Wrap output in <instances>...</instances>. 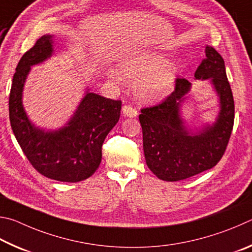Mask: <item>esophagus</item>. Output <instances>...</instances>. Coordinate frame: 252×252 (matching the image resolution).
<instances>
[{
	"instance_id": "1",
	"label": "esophagus",
	"mask_w": 252,
	"mask_h": 252,
	"mask_svg": "<svg viewBox=\"0 0 252 252\" xmlns=\"http://www.w3.org/2000/svg\"><path fill=\"white\" fill-rule=\"evenodd\" d=\"M122 112L124 114V116H127V117H136L138 115L137 109L133 107V106H130V105L123 106Z\"/></svg>"
}]
</instances>
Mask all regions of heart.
I'll return each mask as SVG.
<instances>
[{"label":"heart","instance_id":"1","mask_svg":"<svg viewBox=\"0 0 252 252\" xmlns=\"http://www.w3.org/2000/svg\"><path fill=\"white\" fill-rule=\"evenodd\" d=\"M119 73L124 78L135 81L136 96L147 103L164 99L174 91L176 66L155 53L123 61ZM115 78L121 79L117 75Z\"/></svg>","mask_w":252,"mask_h":252}]
</instances>
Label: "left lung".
<instances>
[{
    "mask_svg": "<svg viewBox=\"0 0 252 252\" xmlns=\"http://www.w3.org/2000/svg\"><path fill=\"white\" fill-rule=\"evenodd\" d=\"M195 78L210 79L219 96L220 112L213 126L192 133L184 125L180 106L191 87L186 78H176L175 91L161 103L140 109L146 164L166 182L187 179L213 168L222 158L231 136L235 103L223 59L214 47H206V59L198 66Z\"/></svg>",
    "mask_w": 252,
    "mask_h": 252,
    "instance_id": "1",
    "label": "left lung"
}]
</instances>
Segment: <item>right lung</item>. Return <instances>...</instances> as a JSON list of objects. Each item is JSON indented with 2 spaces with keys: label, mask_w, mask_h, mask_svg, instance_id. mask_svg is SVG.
<instances>
[{
  "label": "right lung",
  "mask_w": 252,
  "mask_h": 252,
  "mask_svg": "<svg viewBox=\"0 0 252 252\" xmlns=\"http://www.w3.org/2000/svg\"><path fill=\"white\" fill-rule=\"evenodd\" d=\"M52 37L38 38L16 66L8 98L10 122L24 155L39 174L59 182L77 183L91 177L99 167L101 146L121 116L122 101L87 92L66 126L55 131L36 128L25 113L22 92L31 66L52 55Z\"/></svg>",
  "instance_id": "1"
}]
</instances>
